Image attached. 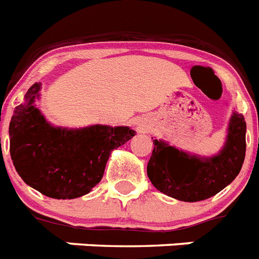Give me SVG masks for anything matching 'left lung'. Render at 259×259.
<instances>
[{
	"label": "left lung",
	"instance_id": "obj_1",
	"mask_svg": "<svg viewBox=\"0 0 259 259\" xmlns=\"http://www.w3.org/2000/svg\"><path fill=\"white\" fill-rule=\"evenodd\" d=\"M246 123L233 112L227 141L213 157H198L162 140H153L147 174L158 191L183 202H199L220 193L240 173L246 152Z\"/></svg>",
	"mask_w": 259,
	"mask_h": 259
}]
</instances>
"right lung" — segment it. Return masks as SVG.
Masks as SVG:
<instances>
[{"instance_id":"right-lung-1","label":"right lung","mask_w":259,"mask_h":259,"mask_svg":"<svg viewBox=\"0 0 259 259\" xmlns=\"http://www.w3.org/2000/svg\"><path fill=\"white\" fill-rule=\"evenodd\" d=\"M40 83H34L12 116L10 156L28 186L54 199L90 193L105 173L111 152L135 136L130 127H54L34 105Z\"/></svg>"}]
</instances>
